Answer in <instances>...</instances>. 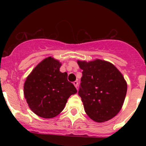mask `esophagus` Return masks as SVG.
I'll list each match as a JSON object with an SVG mask.
<instances>
[{"label": "esophagus", "instance_id": "34e87169", "mask_svg": "<svg viewBox=\"0 0 146 146\" xmlns=\"http://www.w3.org/2000/svg\"><path fill=\"white\" fill-rule=\"evenodd\" d=\"M73 84H74V86L76 87V88H78V81H75L73 82Z\"/></svg>", "mask_w": 146, "mask_h": 146}]
</instances>
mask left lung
I'll use <instances>...</instances> for the list:
<instances>
[{"label":"left lung","mask_w":146,"mask_h":146,"mask_svg":"<svg viewBox=\"0 0 146 146\" xmlns=\"http://www.w3.org/2000/svg\"><path fill=\"white\" fill-rule=\"evenodd\" d=\"M83 70L78 94L88 116L97 122L110 120L121 110L127 84L113 64L101 60H78Z\"/></svg>","instance_id":"obj_1"}]
</instances>
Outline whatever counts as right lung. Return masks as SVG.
Wrapping results in <instances>:
<instances>
[{
    "instance_id": "obj_1",
    "label": "right lung",
    "mask_w": 146,
    "mask_h": 146,
    "mask_svg": "<svg viewBox=\"0 0 146 146\" xmlns=\"http://www.w3.org/2000/svg\"><path fill=\"white\" fill-rule=\"evenodd\" d=\"M61 63L48 57L34 68L27 78L24 95L31 110L43 118H53L62 111L67 100L77 90L61 73Z\"/></svg>"
}]
</instances>
